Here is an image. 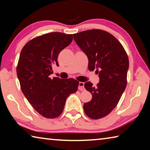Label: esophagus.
I'll use <instances>...</instances> for the list:
<instances>
[{
    "label": "esophagus",
    "mask_w": 150,
    "mask_h": 150,
    "mask_svg": "<svg viewBox=\"0 0 150 150\" xmlns=\"http://www.w3.org/2000/svg\"><path fill=\"white\" fill-rule=\"evenodd\" d=\"M85 83H83V82H79V89L80 91H84L85 90Z\"/></svg>",
    "instance_id": "obj_1"
}]
</instances>
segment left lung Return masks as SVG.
Returning a JSON list of instances; mask_svg holds the SVG:
<instances>
[{
    "mask_svg": "<svg viewBox=\"0 0 150 150\" xmlns=\"http://www.w3.org/2000/svg\"><path fill=\"white\" fill-rule=\"evenodd\" d=\"M73 38L87 55L88 70L96 69L100 77L96 87L85 83L92 99L84 104V111L92 119L103 118L118 105L126 87L128 55L120 42L105 30H86L73 34Z\"/></svg>",
    "mask_w": 150,
    "mask_h": 150,
    "instance_id": "left-lung-1",
    "label": "left lung"
}]
</instances>
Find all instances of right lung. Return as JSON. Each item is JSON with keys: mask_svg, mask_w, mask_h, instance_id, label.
<instances>
[{"mask_svg": "<svg viewBox=\"0 0 150 150\" xmlns=\"http://www.w3.org/2000/svg\"><path fill=\"white\" fill-rule=\"evenodd\" d=\"M72 40V34L48 33L30 40L20 52L16 73L21 90L33 108L45 118L58 117L67 98L77 91V80L49 77L52 65H59V54Z\"/></svg>", "mask_w": 150, "mask_h": 150, "instance_id": "add662e5", "label": "right lung"}]
</instances>
